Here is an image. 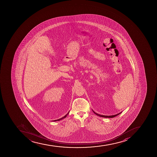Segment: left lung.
<instances>
[{
	"label": "left lung",
	"mask_w": 157,
	"mask_h": 157,
	"mask_svg": "<svg viewBox=\"0 0 157 157\" xmlns=\"http://www.w3.org/2000/svg\"><path fill=\"white\" fill-rule=\"evenodd\" d=\"M92 111H93V113H94L96 115H98L99 117H105V118H113V117H116V116H117V115H119L121 113H122V112H121V113H119L117 114H115V115H100V114H99L97 113H95V112L93 111V110H92Z\"/></svg>",
	"instance_id": "left-lung-1"
}]
</instances>
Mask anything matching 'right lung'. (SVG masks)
<instances>
[{
    "mask_svg": "<svg viewBox=\"0 0 157 157\" xmlns=\"http://www.w3.org/2000/svg\"><path fill=\"white\" fill-rule=\"evenodd\" d=\"M70 111L68 112V113L66 114V115H65L64 117H62V118H60V119H57V120H55V121H61V120H62V119H64V118H65V117H67V115H68V114H69V113Z\"/></svg>",
    "mask_w": 157,
    "mask_h": 157,
    "instance_id": "1",
    "label": "right lung"
}]
</instances>
